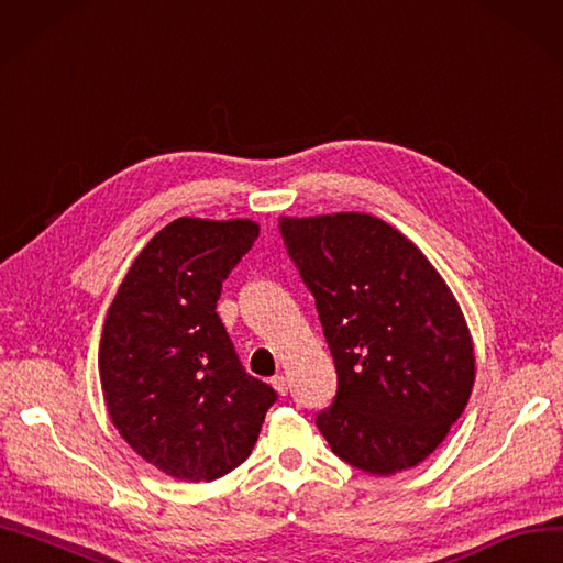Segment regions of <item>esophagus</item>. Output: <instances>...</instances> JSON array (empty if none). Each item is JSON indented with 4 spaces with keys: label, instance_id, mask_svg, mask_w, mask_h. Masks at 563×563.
<instances>
[{
    "label": "esophagus",
    "instance_id": "esophagus-1",
    "mask_svg": "<svg viewBox=\"0 0 563 563\" xmlns=\"http://www.w3.org/2000/svg\"><path fill=\"white\" fill-rule=\"evenodd\" d=\"M272 386H275V390H277L279 395H286V393H288V384H286V376H284V374L272 376Z\"/></svg>",
    "mask_w": 563,
    "mask_h": 563
}]
</instances>
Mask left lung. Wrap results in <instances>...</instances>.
I'll return each mask as SVG.
<instances>
[{
  "mask_svg": "<svg viewBox=\"0 0 563 563\" xmlns=\"http://www.w3.org/2000/svg\"><path fill=\"white\" fill-rule=\"evenodd\" d=\"M279 232L339 374L317 429L336 457L367 474L417 466L443 443L474 386L457 300L412 241L364 212L282 218Z\"/></svg>",
  "mask_w": 563,
  "mask_h": 563,
  "instance_id": "left-lung-1",
  "label": "left lung"
}]
</instances>
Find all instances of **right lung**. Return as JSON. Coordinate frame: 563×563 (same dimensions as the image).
<instances>
[{"instance_id":"obj_1","label":"right lung","mask_w":563,"mask_h":563,"mask_svg":"<svg viewBox=\"0 0 563 563\" xmlns=\"http://www.w3.org/2000/svg\"><path fill=\"white\" fill-rule=\"evenodd\" d=\"M251 220L179 218L148 241L106 314L99 374L115 429L179 481L244 462L277 390L251 376L216 312L253 241Z\"/></svg>"}]
</instances>
